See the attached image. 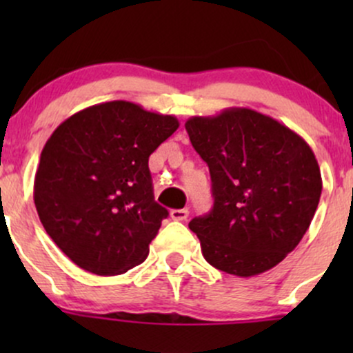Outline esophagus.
<instances>
[{
	"mask_svg": "<svg viewBox=\"0 0 353 353\" xmlns=\"http://www.w3.org/2000/svg\"><path fill=\"white\" fill-rule=\"evenodd\" d=\"M189 216V210L188 209H172L171 210V217L174 221H185Z\"/></svg>",
	"mask_w": 353,
	"mask_h": 353,
	"instance_id": "obj_1",
	"label": "esophagus"
}]
</instances>
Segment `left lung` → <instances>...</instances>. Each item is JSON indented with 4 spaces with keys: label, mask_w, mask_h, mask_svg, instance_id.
<instances>
[{
    "label": "left lung",
    "mask_w": 353,
    "mask_h": 353,
    "mask_svg": "<svg viewBox=\"0 0 353 353\" xmlns=\"http://www.w3.org/2000/svg\"><path fill=\"white\" fill-rule=\"evenodd\" d=\"M185 131L212 181V209L189 222L204 259L239 277L272 269L302 241L317 210L322 177L310 145L247 108L194 116Z\"/></svg>",
    "instance_id": "obj_1"
}]
</instances>
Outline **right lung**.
Here are the masks:
<instances>
[{"instance_id":"obj_1","label":"right lung","mask_w":353,"mask_h":353,"mask_svg":"<svg viewBox=\"0 0 353 353\" xmlns=\"http://www.w3.org/2000/svg\"><path fill=\"white\" fill-rule=\"evenodd\" d=\"M174 116L109 101L68 117L44 144L34 205L54 244L81 269L119 275L145 261L168 209L154 201L149 156Z\"/></svg>"}]
</instances>
